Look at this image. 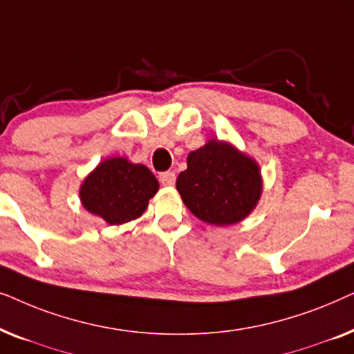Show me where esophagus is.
Instances as JSON below:
<instances>
[{
    "instance_id": "1",
    "label": "esophagus",
    "mask_w": 354,
    "mask_h": 354,
    "mask_svg": "<svg viewBox=\"0 0 354 354\" xmlns=\"http://www.w3.org/2000/svg\"><path fill=\"white\" fill-rule=\"evenodd\" d=\"M159 180H161L162 185H166V187H172L174 183H176V174H174L172 171L161 172V174H159Z\"/></svg>"
}]
</instances>
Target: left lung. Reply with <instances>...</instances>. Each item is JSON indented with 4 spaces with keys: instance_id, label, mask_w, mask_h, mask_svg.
Masks as SVG:
<instances>
[{
    "instance_id": "1",
    "label": "left lung",
    "mask_w": 354,
    "mask_h": 354,
    "mask_svg": "<svg viewBox=\"0 0 354 354\" xmlns=\"http://www.w3.org/2000/svg\"><path fill=\"white\" fill-rule=\"evenodd\" d=\"M177 192L198 219L212 225L243 221L258 205L263 178L258 162L230 143L209 140L192 151L178 174Z\"/></svg>"
}]
</instances>
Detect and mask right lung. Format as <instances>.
Segmentation results:
<instances>
[{
  "instance_id": "add662e5",
  "label": "right lung",
  "mask_w": 354,
  "mask_h": 354,
  "mask_svg": "<svg viewBox=\"0 0 354 354\" xmlns=\"http://www.w3.org/2000/svg\"><path fill=\"white\" fill-rule=\"evenodd\" d=\"M158 188L156 177L147 166L125 158H109L86 176L80 200L91 214L119 225L142 216Z\"/></svg>"
}]
</instances>
